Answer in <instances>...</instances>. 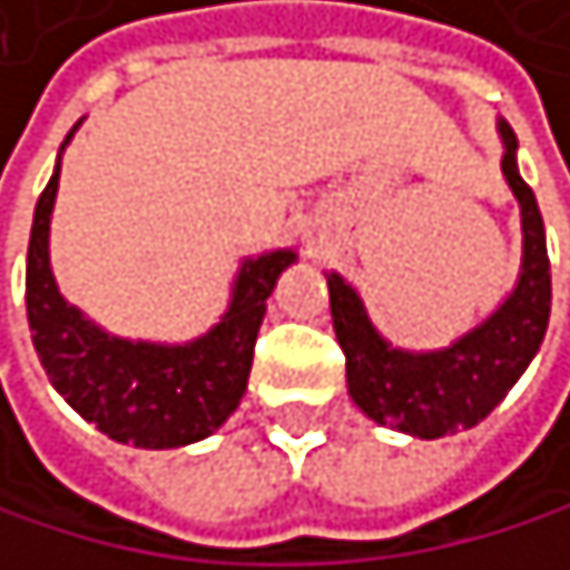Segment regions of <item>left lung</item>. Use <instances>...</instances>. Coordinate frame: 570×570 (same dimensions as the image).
<instances>
[{"label": "left lung", "mask_w": 570, "mask_h": 570, "mask_svg": "<svg viewBox=\"0 0 570 570\" xmlns=\"http://www.w3.org/2000/svg\"><path fill=\"white\" fill-rule=\"evenodd\" d=\"M502 173L522 207V276L512 297L484 325L440 353H401L373 332L366 311L338 273H328L332 325L346 353V384L360 409L381 425L419 440L471 429L512 391L537 356L550 322V259L533 189L515 169V134L502 124Z\"/></svg>", "instance_id": "obj_1"}]
</instances>
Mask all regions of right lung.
<instances>
[{
    "instance_id": "right-lung-1",
    "label": "right lung",
    "mask_w": 570,
    "mask_h": 570,
    "mask_svg": "<svg viewBox=\"0 0 570 570\" xmlns=\"http://www.w3.org/2000/svg\"><path fill=\"white\" fill-rule=\"evenodd\" d=\"M55 193L58 169L37 200L27 248V318L55 391L117 443L173 450L210 436L228 422L248 387L266 297L294 263V252L245 263L228 314L204 338L189 346L127 342L86 322L55 287L48 263Z\"/></svg>"
}]
</instances>
